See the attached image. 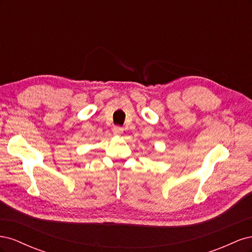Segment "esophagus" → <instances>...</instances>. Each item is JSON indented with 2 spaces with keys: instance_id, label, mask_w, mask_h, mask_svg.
I'll return each mask as SVG.
<instances>
[{
  "instance_id": "esophagus-1",
  "label": "esophagus",
  "mask_w": 252,
  "mask_h": 252,
  "mask_svg": "<svg viewBox=\"0 0 252 252\" xmlns=\"http://www.w3.org/2000/svg\"><path fill=\"white\" fill-rule=\"evenodd\" d=\"M112 132L114 135H120L123 133V128H121L120 126H114L112 128Z\"/></svg>"
}]
</instances>
